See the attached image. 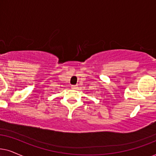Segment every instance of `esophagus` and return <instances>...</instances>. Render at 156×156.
Returning a JSON list of instances; mask_svg holds the SVG:
<instances>
[{
	"label": "esophagus",
	"mask_w": 156,
	"mask_h": 156,
	"mask_svg": "<svg viewBox=\"0 0 156 156\" xmlns=\"http://www.w3.org/2000/svg\"><path fill=\"white\" fill-rule=\"evenodd\" d=\"M71 88H73V89L78 88V86H71Z\"/></svg>",
	"instance_id": "esophagus-1"
}]
</instances>
